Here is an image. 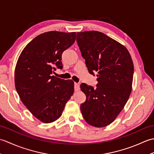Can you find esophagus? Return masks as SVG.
Instances as JSON below:
<instances>
[{"instance_id":"34e87169","label":"esophagus","mask_w":154,"mask_h":154,"mask_svg":"<svg viewBox=\"0 0 154 154\" xmlns=\"http://www.w3.org/2000/svg\"><path fill=\"white\" fill-rule=\"evenodd\" d=\"M75 91H77L80 90V84L77 83H75Z\"/></svg>"}]
</instances>
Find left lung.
I'll list each match as a JSON object with an SVG mask.
<instances>
[{
  "label": "left lung",
  "mask_w": 154,
  "mask_h": 154,
  "mask_svg": "<svg viewBox=\"0 0 154 154\" xmlns=\"http://www.w3.org/2000/svg\"><path fill=\"white\" fill-rule=\"evenodd\" d=\"M77 42L89 73H98L96 89L81 85L86 95L81 113L90 125L105 127L116 119L131 93V55L124 45L98 31L77 32Z\"/></svg>",
  "instance_id": "left-lung-1"
}]
</instances>
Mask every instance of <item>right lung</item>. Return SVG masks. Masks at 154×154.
Listing matches in <instances>:
<instances>
[{
	"label": "right lung",
	"mask_w": 154,
	"mask_h": 154,
	"mask_svg": "<svg viewBox=\"0 0 154 154\" xmlns=\"http://www.w3.org/2000/svg\"><path fill=\"white\" fill-rule=\"evenodd\" d=\"M76 32L50 31L38 35L21 52L15 67L16 89L23 104L39 120L60 118L74 93V83L51 75L62 69L61 55L74 44Z\"/></svg>",
	"instance_id": "1"
}]
</instances>
